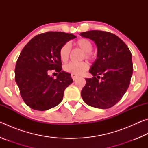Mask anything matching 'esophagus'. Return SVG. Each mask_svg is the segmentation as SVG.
<instances>
[{
  "instance_id": "esophagus-1",
  "label": "esophagus",
  "mask_w": 148,
  "mask_h": 148,
  "mask_svg": "<svg viewBox=\"0 0 148 148\" xmlns=\"http://www.w3.org/2000/svg\"><path fill=\"white\" fill-rule=\"evenodd\" d=\"M71 77H72V79H73V80L76 79L77 77H78V76H77V75H75V74H72L71 75Z\"/></svg>"
}]
</instances>
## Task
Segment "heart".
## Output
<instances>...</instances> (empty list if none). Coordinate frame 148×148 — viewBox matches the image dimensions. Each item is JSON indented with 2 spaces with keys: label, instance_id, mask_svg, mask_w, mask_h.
I'll use <instances>...</instances> for the list:
<instances>
[{
  "label": "heart",
  "instance_id": "heart-1",
  "mask_svg": "<svg viewBox=\"0 0 148 148\" xmlns=\"http://www.w3.org/2000/svg\"><path fill=\"white\" fill-rule=\"evenodd\" d=\"M75 45L84 51L83 58L91 59L93 56L91 53L92 44L89 40L87 38H80L75 42ZM71 54V46L69 44H65L61 47L59 51L60 58L63 62H66L69 59ZM89 69V64L86 61L71 62L64 66V71L72 74L80 75L83 74Z\"/></svg>",
  "mask_w": 148,
  "mask_h": 148
}]
</instances>
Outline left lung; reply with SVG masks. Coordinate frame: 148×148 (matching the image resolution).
Instances as JSON below:
<instances>
[{
	"label": "left lung",
	"instance_id": "obj_1",
	"mask_svg": "<svg viewBox=\"0 0 148 148\" xmlns=\"http://www.w3.org/2000/svg\"><path fill=\"white\" fill-rule=\"evenodd\" d=\"M80 35L97 46V58L89 70L93 77L86 78L82 97L89 106L109 108L121 99L129 86L133 71L131 53L124 42L111 32L89 31Z\"/></svg>",
	"mask_w": 148,
	"mask_h": 148
}]
</instances>
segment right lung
Segmentation results:
<instances>
[{"label":"right lung","instance_id":"obj_1","mask_svg":"<svg viewBox=\"0 0 148 148\" xmlns=\"http://www.w3.org/2000/svg\"><path fill=\"white\" fill-rule=\"evenodd\" d=\"M72 34L47 32L36 35L23 47L15 69V79L25 104L35 110L44 111L58 105L64 89L73 80L71 74L62 71L59 51L72 39ZM55 69L56 79L49 76Z\"/></svg>","mask_w":148,"mask_h":148}]
</instances>
